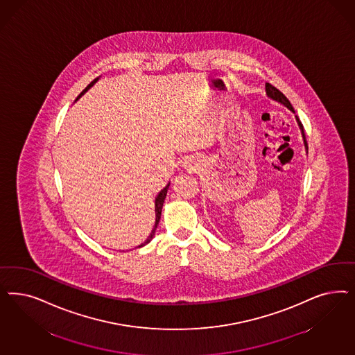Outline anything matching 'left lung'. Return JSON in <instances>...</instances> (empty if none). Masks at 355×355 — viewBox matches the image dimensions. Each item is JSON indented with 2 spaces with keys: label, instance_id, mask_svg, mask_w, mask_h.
<instances>
[{
  "label": "left lung",
  "instance_id": "8db88e82",
  "mask_svg": "<svg viewBox=\"0 0 355 355\" xmlns=\"http://www.w3.org/2000/svg\"><path fill=\"white\" fill-rule=\"evenodd\" d=\"M265 89H266V94H268L270 98H273L275 101L285 104L288 110H291V111L294 112V108H293L291 103L288 102V99H287L286 96H285L282 92H279L277 87H275V86L270 85V83H266V85H265ZM299 126L303 129V125H302L300 121H299ZM303 136H304V135H303ZM304 144H306V146H307V141H306V139H304Z\"/></svg>",
  "mask_w": 355,
  "mask_h": 355
}]
</instances>
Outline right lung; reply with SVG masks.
<instances>
[{
    "label": "right lung",
    "instance_id": "1",
    "mask_svg": "<svg viewBox=\"0 0 355 355\" xmlns=\"http://www.w3.org/2000/svg\"><path fill=\"white\" fill-rule=\"evenodd\" d=\"M98 80V78H95V80H92V83L83 90V92H80V95L82 94H85V92H87L90 87H92V85L95 83ZM78 96V98H80ZM167 189H168V185L164 188V189H162L159 192V195L157 196V198H155V214H157V219H155V226H154V229L151 231V234L149 235V238L146 239V241H144L141 245H138V247H144L145 244H148L151 239H153V236H154V232H155V230H157V226H158V223H159L160 219V213H162V207H163V202H164V198H166V195H167Z\"/></svg>",
    "mask_w": 355,
    "mask_h": 355
}]
</instances>
